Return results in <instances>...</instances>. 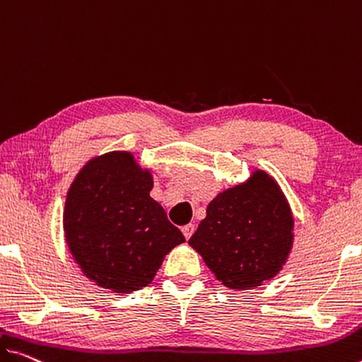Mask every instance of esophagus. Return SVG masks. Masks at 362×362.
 Segmentation results:
<instances>
[{
  "label": "esophagus",
  "mask_w": 362,
  "mask_h": 362,
  "mask_svg": "<svg viewBox=\"0 0 362 362\" xmlns=\"http://www.w3.org/2000/svg\"><path fill=\"white\" fill-rule=\"evenodd\" d=\"M181 231H182V235H185V238L186 239H189L192 236V233H194V225L192 223H187V225H185L181 228Z\"/></svg>",
  "instance_id": "obj_1"
}]
</instances>
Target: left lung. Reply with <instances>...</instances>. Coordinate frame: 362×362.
Masks as SVG:
<instances>
[{"mask_svg": "<svg viewBox=\"0 0 362 362\" xmlns=\"http://www.w3.org/2000/svg\"><path fill=\"white\" fill-rule=\"evenodd\" d=\"M294 243V216L274 176L254 168L207 205L189 239L216 280L230 290L257 288L283 270Z\"/></svg>", "mask_w": 362, "mask_h": 362, "instance_id": "1", "label": "left lung"}]
</instances>
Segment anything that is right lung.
<instances>
[{
  "mask_svg": "<svg viewBox=\"0 0 362 362\" xmlns=\"http://www.w3.org/2000/svg\"><path fill=\"white\" fill-rule=\"evenodd\" d=\"M153 171L113 150L82 166L66 196L63 230L82 274L113 293L152 283L165 255L186 239L150 197Z\"/></svg>",
  "mask_w": 362,
  "mask_h": 362,
  "instance_id": "right-lung-1",
  "label": "right lung"
}]
</instances>
